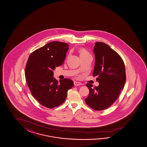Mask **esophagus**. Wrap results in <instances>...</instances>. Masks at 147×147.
I'll use <instances>...</instances> for the list:
<instances>
[{"label":"esophagus","instance_id":"esophagus-1","mask_svg":"<svg viewBox=\"0 0 147 147\" xmlns=\"http://www.w3.org/2000/svg\"><path fill=\"white\" fill-rule=\"evenodd\" d=\"M74 86H80V85H82V84L81 83L78 82H74Z\"/></svg>","mask_w":147,"mask_h":147}]
</instances>
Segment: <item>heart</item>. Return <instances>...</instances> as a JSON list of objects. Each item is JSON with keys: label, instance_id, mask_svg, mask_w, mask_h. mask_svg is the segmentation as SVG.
I'll list each match as a JSON object with an SVG mask.
<instances>
[{"label": "heart", "instance_id": "heart-1", "mask_svg": "<svg viewBox=\"0 0 147 147\" xmlns=\"http://www.w3.org/2000/svg\"><path fill=\"white\" fill-rule=\"evenodd\" d=\"M90 53L86 51V50H84V49H82V50H80V57L82 56H85V55H89Z\"/></svg>", "mask_w": 147, "mask_h": 147}]
</instances>
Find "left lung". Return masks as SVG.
<instances>
[{"mask_svg": "<svg viewBox=\"0 0 147 147\" xmlns=\"http://www.w3.org/2000/svg\"><path fill=\"white\" fill-rule=\"evenodd\" d=\"M95 56L94 76H97L98 86L87 84L89 94L85 100L97 111L107 109L113 103L124 88L126 82L125 67L120 55L108 45L97 42L94 47Z\"/></svg>", "mask_w": 147, "mask_h": 147, "instance_id": "8db88e82", "label": "left lung"}]
</instances>
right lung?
<instances>
[{"label": "right lung", "mask_w": 147, "mask_h": 147, "mask_svg": "<svg viewBox=\"0 0 147 147\" xmlns=\"http://www.w3.org/2000/svg\"><path fill=\"white\" fill-rule=\"evenodd\" d=\"M68 49L67 43L50 42L35 50L28 59L25 69L28 87L35 99L48 108L63 103L68 90L74 86L70 79L58 81L53 76V70L63 64Z\"/></svg>", "instance_id": "obj_1"}]
</instances>
